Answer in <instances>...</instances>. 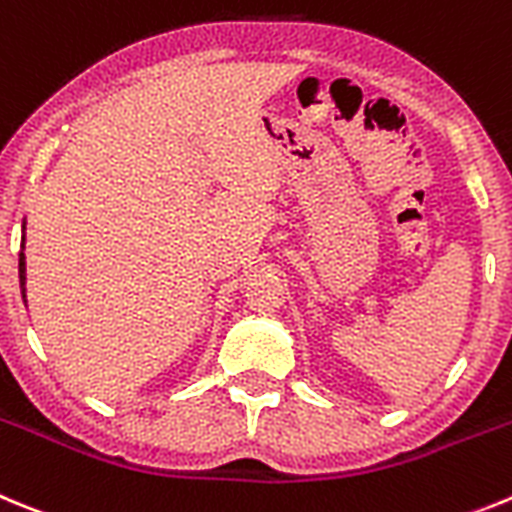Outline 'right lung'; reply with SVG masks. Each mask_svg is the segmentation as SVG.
Segmentation results:
<instances>
[{"label": "right lung", "mask_w": 512, "mask_h": 512, "mask_svg": "<svg viewBox=\"0 0 512 512\" xmlns=\"http://www.w3.org/2000/svg\"><path fill=\"white\" fill-rule=\"evenodd\" d=\"M20 285H22V298H25V255H22V252H20Z\"/></svg>", "instance_id": "obj_1"}]
</instances>
